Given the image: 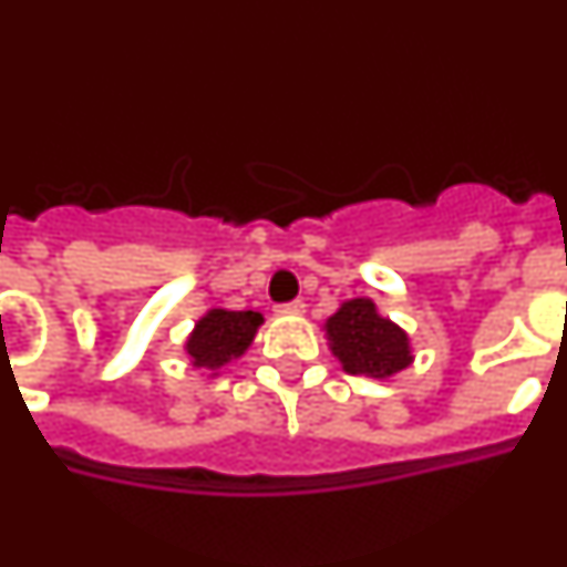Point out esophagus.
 <instances>
[{
    "mask_svg": "<svg viewBox=\"0 0 567 567\" xmlns=\"http://www.w3.org/2000/svg\"><path fill=\"white\" fill-rule=\"evenodd\" d=\"M303 309H307V303H303V300H287V303H278V307H275V312H280V315H300V312H303Z\"/></svg>",
    "mask_w": 567,
    "mask_h": 567,
    "instance_id": "esophagus-1",
    "label": "esophagus"
}]
</instances>
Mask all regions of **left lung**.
Here are the masks:
<instances>
[{
    "instance_id": "obj_1",
    "label": "left lung",
    "mask_w": 567,
    "mask_h": 567,
    "mask_svg": "<svg viewBox=\"0 0 567 567\" xmlns=\"http://www.w3.org/2000/svg\"><path fill=\"white\" fill-rule=\"evenodd\" d=\"M332 352L349 374L389 378L412 363L409 338L389 318H380L372 300L354 298L327 323Z\"/></svg>"
}]
</instances>
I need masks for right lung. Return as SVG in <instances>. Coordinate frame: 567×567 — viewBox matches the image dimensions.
I'll list each match as a JSON object with an SVG mask.
<instances>
[{
    "label": "right lung",
    "instance_id": "add662e5",
    "mask_svg": "<svg viewBox=\"0 0 567 567\" xmlns=\"http://www.w3.org/2000/svg\"><path fill=\"white\" fill-rule=\"evenodd\" d=\"M260 320L264 318L258 312H227V309H213L204 315L187 340L193 365L207 372H221L229 360L247 352Z\"/></svg>",
    "mask_w": 567,
    "mask_h": 567
}]
</instances>
